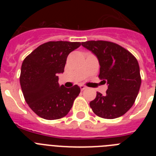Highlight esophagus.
<instances>
[{
	"label": "esophagus",
	"instance_id": "obj_1",
	"mask_svg": "<svg viewBox=\"0 0 156 156\" xmlns=\"http://www.w3.org/2000/svg\"><path fill=\"white\" fill-rule=\"evenodd\" d=\"M80 90H84L85 89H86V87L84 86V85H80Z\"/></svg>",
	"mask_w": 156,
	"mask_h": 156
}]
</instances>
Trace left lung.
<instances>
[{
    "label": "left lung",
    "instance_id": "8db88e82",
    "mask_svg": "<svg viewBox=\"0 0 156 156\" xmlns=\"http://www.w3.org/2000/svg\"><path fill=\"white\" fill-rule=\"evenodd\" d=\"M82 46L94 54L100 65L98 77L107 83L108 90L98 92L90 102L94 114L104 119H115L131 108L140 90L141 78L136 58L124 48L105 41H89Z\"/></svg>",
    "mask_w": 156,
    "mask_h": 156
}]
</instances>
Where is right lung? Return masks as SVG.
Masks as SVG:
<instances>
[{"label": "right lung", "mask_w": 156, "mask_h": 156, "mask_svg": "<svg viewBox=\"0 0 156 156\" xmlns=\"http://www.w3.org/2000/svg\"><path fill=\"white\" fill-rule=\"evenodd\" d=\"M80 42L49 41L40 45L23 60L20 85L25 100L43 119L53 120L66 116L80 88L59 86L58 74L64 72L69 54Z\"/></svg>", "instance_id": "obj_1"}]
</instances>
